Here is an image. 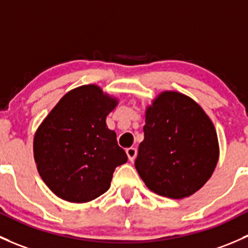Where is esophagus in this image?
<instances>
[{"label":"esophagus","instance_id":"esophagus-1","mask_svg":"<svg viewBox=\"0 0 248 248\" xmlns=\"http://www.w3.org/2000/svg\"><path fill=\"white\" fill-rule=\"evenodd\" d=\"M126 153H127V157L131 161H133L137 157V150H135L134 147H131V148H127L126 150Z\"/></svg>","mask_w":248,"mask_h":248}]
</instances>
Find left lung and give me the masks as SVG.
I'll use <instances>...</instances> for the list:
<instances>
[{
    "label": "left lung",
    "mask_w": 248,
    "mask_h": 248,
    "mask_svg": "<svg viewBox=\"0 0 248 248\" xmlns=\"http://www.w3.org/2000/svg\"><path fill=\"white\" fill-rule=\"evenodd\" d=\"M218 160L213 122L195 101L165 91L146 110L135 169L160 196L184 199L205 184Z\"/></svg>",
    "instance_id": "left-lung-1"
}]
</instances>
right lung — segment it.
Listing matches in <instances>:
<instances>
[{
	"instance_id": "add662e5",
	"label": "right lung",
	"mask_w": 248,
	"mask_h": 248,
	"mask_svg": "<svg viewBox=\"0 0 248 248\" xmlns=\"http://www.w3.org/2000/svg\"><path fill=\"white\" fill-rule=\"evenodd\" d=\"M116 103L96 85H83L62 96L38 128L36 168L58 197L77 203L97 199L110 186L116 166L127 161L106 124Z\"/></svg>"
}]
</instances>
